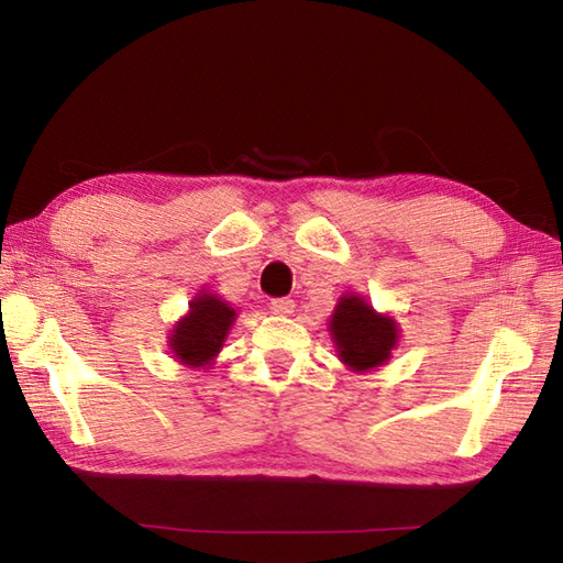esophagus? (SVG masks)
<instances>
[{
    "mask_svg": "<svg viewBox=\"0 0 563 563\" xmlns=\"http://www.w3.org/2000/svg\"><path fill=\"white\" fill-rule=\"evenodd\" d=\"M271 309L273 314L290 317L295 312V300H290V297H275V300H271Z\"/></svg>",
    "mask_w": 563,
    "mask_h": 563,
    "instance_id": "1",
    "label": "esophagus"
}]
</instances>
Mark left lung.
<instances>
[{"label":"left lung","instance_id":"left-lung-1","mask_svg":"<svg viewBox=\"0 0 563 563\" xmlns=\"http://www.w3.org/2000/svg\"><path fill=\"white\" fill-rule=\"evenodd\" d=\"M331 341L343 365L365 373L385 365L399 341L397 321L375 312L361 295H343L329 319Z\"/></svg>","mask_w":563,"mask_h":563}]
</instances>
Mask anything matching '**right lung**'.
<instances>
[{"instance_id":"right-lung-1","label":"right lung","mask_w":563,"mask_h":563,"mask_svg":"<svg viewBox=\"0 0 563 563\" xmlns=\"http://www.w3.org/2000/svg\"><path fill=\"white\" fill-rule=\"evenodd\" d=\"M188 307L190 312L181 321H176L169 345L178 363L206 369L220 353L236 312L218 295L210 292H200Z\"/></svg>"}]
</instances>
